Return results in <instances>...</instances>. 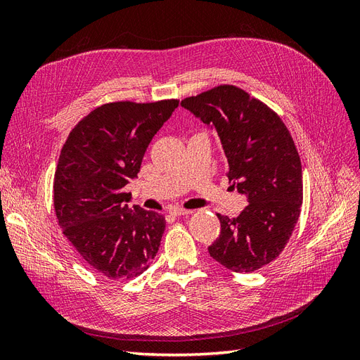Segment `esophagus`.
<instances>
[{"instance_id": "obj_1", "label": "esophagus", "mask_w": 360, "mask_h": 360, "mask_svg": "<svg viewBox=\"0 0 360 360\" xmlns=\"http://www.w3.org/2000/svg\"><path fill=\"white\" fill-rule=\"evenodd\" d=\"M171 214L174 216H186V214H191L192 210H186V209H180V207H174V209L169 210Z\"/></svg>"}]
</instances>
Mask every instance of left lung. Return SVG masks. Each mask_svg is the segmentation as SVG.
<instances>
[{"label":"left lung","mask_w":360,"mask_h":360,"mask_svg":"<svg viewBox=\"0 0 360 360\" xmlns=\"http://www.w3.org/2000/svg\"><path fill=\"white\" fill-rule=\"evenodd\" d=\"M181 106L216 130L228 180L248 198L237 217L217 213L221 234L209 254L237 274L258 270L279 257L300 214L302 163L294 141L276 112L234 85L186 97Z\"/></svg>","instance_id":"obj_1"}]
</instances>
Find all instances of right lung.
<instances>
[{
	"label": "right lung",
	"mask_w": 360,
	"mask_h": 360,
	"mask_svg": "<svg viewBox=\"0 0 360 360\" xmlns=\"http://www.w3.org/2000/svg\"><path fill=\"white\" fill-rule=\"evenodd\" d=\"M177 106L176 99L105 103L84 117L63 146L53 177L58 225L84 263L102 276L136 278L158 254L165 217L130 207L124 186Z\"/></svg>",
	"instance_id": "obj_1"
}]
</instances>
